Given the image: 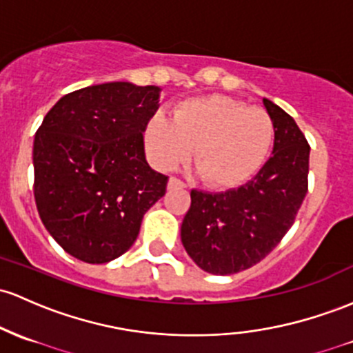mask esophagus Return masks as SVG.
<instances>
[{"label": "esophagus", "mask_w": 353, "mask_h": 353, "mask_svg": "<svg viewBox=\"0 0 353 353\" xmlns=\"http://www.w3.org/2000/svg\"><path fill=\"white\" fill-rule=\"evenodd\" d=\"M185 184L177 177H169L168 181V189H184Z\"/></svg>", "instance_id": "1"}]
</instances>
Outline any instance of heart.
<instances>
[{
	"label": "heart",
	"mask_w": 353,
	"mask_h": 353,
	"mask_svg": "<svg viewBox=\"0 0 353 353\" xmlns=\"http://www.w3.org/2000/svg\"><path fill=\"white\" fill-rule=\"evenodd\" d=\"M273 135V122L263 108L226 95H206L181 102L172 120L154 114L145 125V149L157 169L172 170L189 161L196 147L204 183L233 189L256 176Z\"/></svg>",
	"instance_id": "b5f03b06"
}]
</instances>
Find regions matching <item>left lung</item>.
Here are the masks:
<instances>
[{"instance_id":"1","label":"left lung","mask_w":353,"mask_h":353,"mask_svg":"<svg viewBox=\"0 0 353 353\" xmlns=\"http://www.w3.org/2000/svg\"><path fill=\"white\" fill-rule=\"evenodd\" d=\"M274 129L273 156L246 184L224 192L192 189L181 241L211 274L251 268L273 250L307 196L310 145L293 117L263 99Z\"/></svg>"}]
</instances>
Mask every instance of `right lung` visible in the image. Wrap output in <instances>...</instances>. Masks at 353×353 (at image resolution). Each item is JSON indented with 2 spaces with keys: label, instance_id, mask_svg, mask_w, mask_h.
<instances>
[{
  "label": "right lung",
  "instance_id": "right-lung-1",
  "mask_svg": "<svg viewBox=\"0 0 353 353\" xmlns=\"http://www.w3.org/2000/svg\"><path fill=\"white\" fill-rule=\"evenodd\" d=\"M161 88L108 82L61 97L33 142L34 201L53 239L80 261L102 265L137 239L168 176L147 164L144 132Z\"/></svg>",
  "mask_w": 353,
  "mask_h": 353
}]
</instances>
